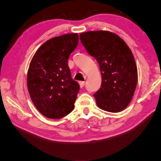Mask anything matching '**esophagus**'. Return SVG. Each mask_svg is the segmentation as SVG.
Returning a JSON list of instances; mask_svg holds the SVG:
<instances>
[{
  "instance_id": "34e87169",
  "label": "esophagus",
  "mask_w": 161,
  "mask_h": 161,
  "mask_svg": "<svg viewBox=\"0 0 161 161\" xmlns=\"http://www.w3.org/2000/svg\"><path fill=\"white\" fill-rule=\"evenodd\" d=\"M79 85H80V88H83V87L85 86V82H84V81H80V82H79Z\"/></svg>"
}]
</instances>
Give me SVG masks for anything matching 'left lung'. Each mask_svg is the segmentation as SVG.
<instances>
[{"mask_svg":"<svg viewBox=\"0 0 161 161\" xmlns=\"http://www.w3.org/2000/svg\"><path fill=\"white\" fill-rule=\"evenodd\" d=\"M81 43L101 69V87L93 96L100 108L118 113L130 103L138 82V70L128 45L116 34L106 31L80 34Z\"/></svg>","mask_w":161,"mask_h":161,"instance_id":"left-lung-1","label":"left lung"}]
</instances>
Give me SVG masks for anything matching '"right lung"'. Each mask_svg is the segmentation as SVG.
<instances>
[{
  "label": "right lung",
  "mask_w": 161,
  "mask_h": 161,
  "mask_svg": "<svg viewBox=\"0 0 161 161\" xmlns=\"http://www.w3.org/2000/svg\"><path fill=\"white\" fill-rule=\"evenodd\" d=\"M78 33H68L47 41L30 63L27 86L31 101L46 118L59 119L74 108L79 86L71 78L70 54L78 43Z\"/></svg>",
  "instance_id": "add662e5"
}]
</instances>
